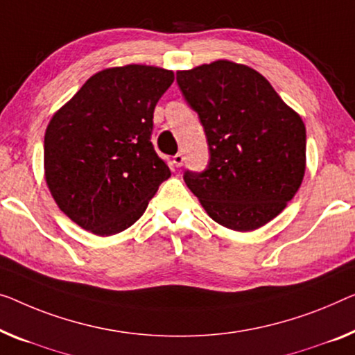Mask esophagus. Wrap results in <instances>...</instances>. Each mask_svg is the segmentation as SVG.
Listing matches in <instances>:
<instances>
[{
	"label": "esophagus",
	"instance_id": "34e87169",
	"mask_svg": "<svg viewBox=\"0 0 355 355\" xmlns=\"http://www.w3.org/2000/svg\"><path fill=\"white\" fill-rule=\"evenodd\" d=\"M183 161H184V157H183L182 153H178V155L173 156V159H172L173 166H175V167H182L183 166Z\"/></svg>",
	"mask_w": 355,
	"mask_h": 355
}]
</instances>
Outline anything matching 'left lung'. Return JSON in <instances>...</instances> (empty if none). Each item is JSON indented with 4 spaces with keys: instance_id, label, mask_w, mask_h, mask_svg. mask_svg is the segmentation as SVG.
<instances>
[{
    "instance_id": "obj_1",
    "label": "left lung",
    "mask_w": 355,
    "mask_h": 355,
    "mask_svg": "<svg viewBox=\"0 0 355 355\" xmlns=\"http://www.w3.org/2000/svg\"><path fill=\"white\" fill-rule=\"evenodd\" d=\"M198 113L210 161L184 183L211 220L234 231L261 228L287 207L306 171V127L260 73L216 60L177 71Z\"/></svg>"
}]
</instances>
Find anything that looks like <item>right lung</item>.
<instances>
[{"mask_svg":"<svg viewBox=\"0 0 355 355\" xmlns=\"http://www.w3.org/2000/svg\"><path fill=\"white\" fill-rule=\"evenodd\" d=\"M173 71L125 65L95 73L52 116L44 177L59 209L83 230L118 234L144 215L171 177L151 144L153 113Z\"/></svg>","mask_w":355,"mask_h":355,"instance_id":"1","label":"right lung"}]
</instances>
